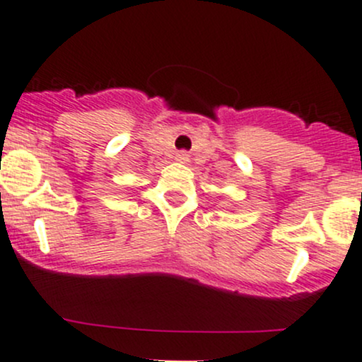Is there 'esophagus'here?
<instances>
[{"instance_id": "34e87169", "label": "esophagus", "mask_w": 362, "mask_h": 362, "mask_svg": "<svg viewBox=\"0 0 362 362\" xmlns=\"http://www.w3.org/2000/svg\"><path fill=\"white\" fill-rule=\"evenodd\" d=\"M187 159H189L187 152H184V151L177 152V161H187Z\"/></svg>"}]
</instances>
